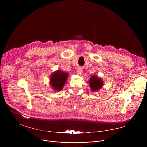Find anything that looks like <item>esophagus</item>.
Instances as JSON below:
<instances>
[{
    "mask_svg": "<svg viewBox=\"0 0 147 147\" xmlns=\"http://www.w3.org/2000/svg\"><path fill=\"white\" fill-rule=\"evenodd\" d=\"M77 73L80 76L81 75L82 73V69L81 68H78L77 69Z\"/></svg>",
    "mask_w": 147,
    "mask_h": 147,
    "instance_id": "obj_1",
    "label": "esophagus"
}]
</instances>
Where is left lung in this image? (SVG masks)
Listing matches in <instances>:
<instances>
[{
    "label": "left lung",
    "mask_w": 147,
    "mask_h": 147,
    "mask_svg": "<svg viewBox=\"0 0 147 147\" xmlns=\"http://www.w3.org/2000/svg\"><path fill=\"white\" fill-rule=\"evenodd\" d=\"M89 84L91 91H97L102 87L103 82L97 76H92L89 80Z\"/></svg>",
    "instance_id": "left-lung-1"
}]
</instances>
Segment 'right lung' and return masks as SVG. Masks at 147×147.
<instances>
[{
    "instance_id": "add662e5",
    "label": "right lung",
    "mask_w": 147,
    "mask_h": 147,
    "mask_svg": "<svg viewBox=\"0 0 147 147\" xmlns=\"http://www.w3.org/2000/svg\"><path fill=\"white\" fill-rule=\"evenodd\" d=\"M68 73L57 70L53 73L50 78V84L55 91H59L64 87L68 77Z\"/></svg>"
}]
</instances>
